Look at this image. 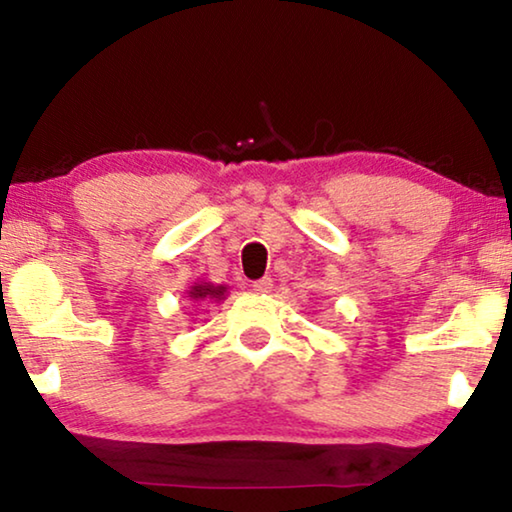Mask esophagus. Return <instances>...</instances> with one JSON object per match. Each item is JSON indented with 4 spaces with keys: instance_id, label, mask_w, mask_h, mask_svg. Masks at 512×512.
<instances>
[{
    "instance_id": "esophagus-1",
    "label": "esophagus",
    "mask_w": 512,
    "mask_h": 512,
    "mask_svg": "<svg viewBox=\"0 0 512 512\" xmlns=\"http://www.w3.org/2000/svg\"><path fill=\"white\" fill-rule=\"evenodd\" d=\"M251 286H254V291H258V293H268V291H272V279L261 277V279H256V282Z\"/></svg>"
}]
</instances>
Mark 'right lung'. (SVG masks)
I'll return each mask as SVG.
<instances>
[{"instance_id":"obj_1","label":"right lung","mask_w":512,"mask_h":512,"mask_svg":"<svg viewBox=\"0 0 512 512\" xmlns=\"http://www.w3.org/2000/svg\"><path fill=\"white\" fill-rule=\"evenodd\" d=\"M223 291H226V286H216V289H214L212 284H198V286H193V291H191V298H195V300L219 298V300H221Z\"/></svg>"}]
</instances>
